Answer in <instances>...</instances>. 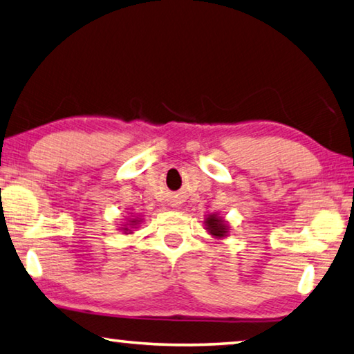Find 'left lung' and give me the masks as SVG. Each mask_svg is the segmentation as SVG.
I'll return each instance as SVG.
<instances>
[{
	"label": "left lung",
	"mask_w": 354,
	"mask_h": 354,
	"mask_svg": "<svg viewBox=\"0 0 354 354\" xmlns=\"http://www.w3.org/2000/svg\"><path fill=\"white\" fill-rule=\"evenodd\" d=\"M205 225H206V230L211 232L212 236L215 237H225L226 232H227V226L225 223L223 218L217 217V215H209V217L205 220Z\"/></svg>",
	"instance_id": "1"
}]
</instances>
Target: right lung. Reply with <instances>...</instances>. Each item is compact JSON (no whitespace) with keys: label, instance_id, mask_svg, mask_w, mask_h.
Masks as SVG:
<instances>
[{"label":"right lung","instance_id":"add662e5","mask_svg":"<svg viewBox=\"0 0 354 354\" xmlns=\"http://www.w3.org/2000/svg\"><path fill=\"white\" fill-rule=\"evenodd\" d=\"M139 218H133V220H129V223H127V227H123V231H124V234H128V231H131V227H134L137 223H139Z\"/></svg>","mask_w":354,"mask_h":354}]
</instances>
